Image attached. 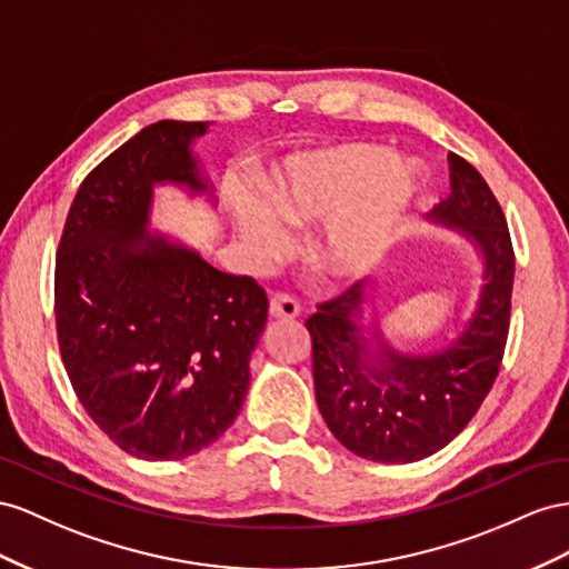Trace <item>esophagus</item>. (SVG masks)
<instances>
[{
	"label": "esophagus",
	"instance_id": "obj_1",
	"mask_svg": "<svg viewBox=\"0 0 569 569\" xmlns=\"http://www.w3.org/2000/svg\"><path fill=\"white\" fill-rule=\"evenodd\" d=\"M269 312L273 319H296L300 315V305L290 296H273L269 302Z\"/></svg>",
	"mask_w": 569,
	"mask_h": 569
}]
</instances>
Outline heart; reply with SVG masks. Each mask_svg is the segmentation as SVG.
<instances>
[{
	"label": "heart",
	"instance_id": "heart-1",
	"mask_svg": "<svg viewBox=\"0 0 569 569\" xmlns=\"http://www.w3.org/2000/svg\"><path fill=\"white\" fill-rule=\"evenodd\" d=\"M417 192L419 173L410 161L388 159L377 144L346 142L290 161L267 202L236 194L231 214L254 257L273 259L288 248L286 226L302 229L343 206L312 242V259L333 279H352L391 248Z\"/></svg>",
	"mask_w": 569,
	"mask_h": 569
}]
</instances>
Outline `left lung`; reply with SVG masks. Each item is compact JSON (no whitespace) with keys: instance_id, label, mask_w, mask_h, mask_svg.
I'll return each instance as SVG.
<instances>
[{"instance_id":"left-lung-1","label":"left lung","mask_w":569,"mask_h":569,"mask_svg":"<svg viewBox=\"0 0 569 569\" xmlns=\"http://www.w3.org/2000/svg\"><path fill=\"white\" fill-rule=\"evenodd\" d=\"M450 198L429 219L481 254L483 283L467 327L431 352H400L365 319L362 283L307 319L319 412L350 452L417 462L446 448L477 415L498 377L510 329L515 252L506 214L481 173L450 154Z\"/></svg>"}]
</instances>
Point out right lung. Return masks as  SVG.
Returning <instances> with one entry per match:
<instances>
[{
  "mask_svg": "<svg viewBox=\"0 0 569 569\" xmlns=\"http://www.w3.org/2000/svg\"><path fill=\"white\" fill-rule=\"evenodd\" d=\"M207 128H142L80 183L59 240L63 367L94 425L140 460H181L223 436L267 327L269 300L254 279L148 231L154 186L212 192L190 148Z\"/></svg>",
  "mask_w": 569,
  "mask_h": 569,
  "instance_id": "1",
  "label": "right lung"
}]
</instances>
